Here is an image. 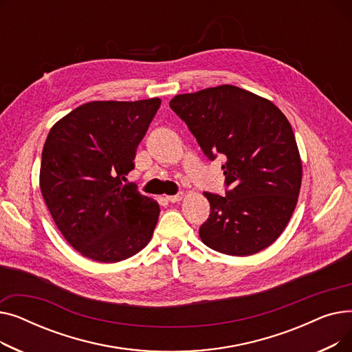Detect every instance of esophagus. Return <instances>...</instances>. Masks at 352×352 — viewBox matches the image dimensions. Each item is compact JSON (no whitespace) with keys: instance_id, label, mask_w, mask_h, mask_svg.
I'll return each mask as SVG.
<instances>
[{"instance_id":"obj_1","label":"esophagus","mask_w":352,"mask_h":352,"mask_svg":"<svg viewBox=\"0 0 352 352\" xmlns=\"http://www.w3.org/2000/svg\"><path fill=\"white\" fill-rule=\"evenodd\" d=\"M182 198H184V195H182V194H177V195H168V197H166V199H168L170 202H179V201H182Z\"/></svg>"}]
</instances>
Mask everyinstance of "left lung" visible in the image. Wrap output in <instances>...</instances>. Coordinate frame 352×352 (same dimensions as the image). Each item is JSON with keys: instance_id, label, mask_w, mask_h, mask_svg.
Returning a JSON list of instances; mask_svg holds the SVG:
<instances>
[{"instance_id": "left-lung-1", "label": "left lung", "mask_w": 352, "mask_h": 352, "mask_svg": "<svg viewBox=\"0 0 352 352\" xmlns=\"http://www.w3.org/2000/svg\"><path fill=\"white\" fill-rule=\"evenodd\" d=\"M202 151L223 155L226 197L204 192L211 214L199 228L214 251L247 256L276 241L297 207L302 162L289 121L270 100L218 85L170 101Z\"/></svg>"}]
</instances>
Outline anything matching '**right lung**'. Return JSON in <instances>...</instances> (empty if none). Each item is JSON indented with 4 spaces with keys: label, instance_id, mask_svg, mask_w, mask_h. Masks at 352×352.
Wrapping results in <instances>:
<instances>
[{
    "label": "right lung",
    "instance_id": "1",
    "mask_svg": "<svg viewBox=\"0 0 352 352\" xmlns=\"http://www.w3.org/2000/svg\"><path fill=\"white\" fill-rule=\"evenodd\" d=\"M160 105V98L91 101L50 129L40 188L67 243L89 260H126L154 234L158 202L122 179Z\"/></svg>",
    "mask_w": 352,
    "mask_h": 352
}]
</instances>
